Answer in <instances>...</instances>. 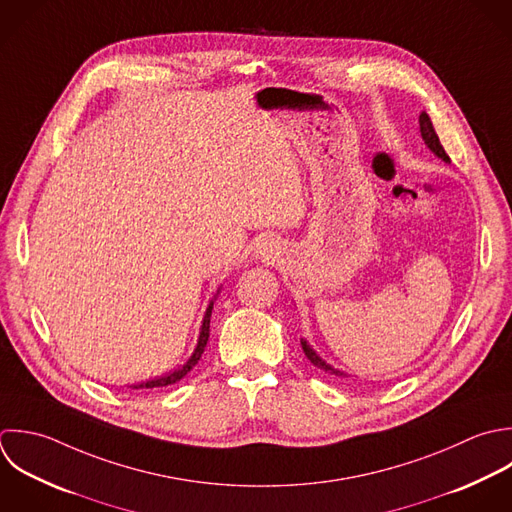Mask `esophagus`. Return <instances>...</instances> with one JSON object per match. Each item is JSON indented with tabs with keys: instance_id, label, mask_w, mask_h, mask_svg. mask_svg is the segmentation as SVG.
I'll return each mask as SVG.
<instances>
[{
	"instance_id": "esophagus-1",
	"label": "esophagus",
	"mask_w": 512,
	"mask_h": 512,
	"mask_svg": "<svg viewBox=\"0 0 512 512\" xmlns=\"http://www.w3.org/2000/svg\"><path fill=\"white\" fill-rule=\"evenodd\" d=\"M277 243L273 239H263L259 245H257V253L263 257V259H273L277 255Z\"/></svg>"
}]
</instances>
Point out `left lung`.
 <instances>
[{
    "label": "left lung",
    "mask_w": 512,
    "mask_h": 512,
    "mask_svg": "<svg viewBox=\"0 0 512 512\" xmlns=\"http://www.w3.org/2000/svg\"><path fill=\"white\" fill-rule=\"evenodd\" d=\"M419 125H421V135H423L425 143L429 145V149H431L435 155H439L443 161L451 163V159H449L445 147H443L441 141H439V135H437V131H435V127H433V121H431V117H429L425 111L419 115ZM301 345H303V351H305L307 359H309L315 367H319V369H323V371H327V373H331V375H335V377H345L341 371H335L331 365H327V363L307 345V341H301Z\"/></svg>",
    "instance_id": "1"
}]
</instances>
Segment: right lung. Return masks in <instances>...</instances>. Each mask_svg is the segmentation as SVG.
I'll use <instances>...</instances> for the list:
<instances>
[{
    "mask_svg": "<svg viewBox=\"0 0 512 512\" xmlns=\"http://www.w3.org/2000/svg\"><path fill=\"white\" fill-rule=\"evenodd\" d=\"M211 309H213V301L209 303V307H207V311H205L203 325H201V335H199V341H197V347H195V351H193L191 359H189L181 369L173 371L171 375L161 377V379H153V381H147V383H141V385H135L133 389H157V387L173 385V383L181 381V379H183V377H185V375H187V373L197 365V361L201 359V355H203V351H205V345H207V341H209V319H211Z\"/></svg>",
    "mask_w": 512,
    "mask_h": 512,
    "instance_id": "obj_1",
    "label": "right lung"
}]
</instances>
